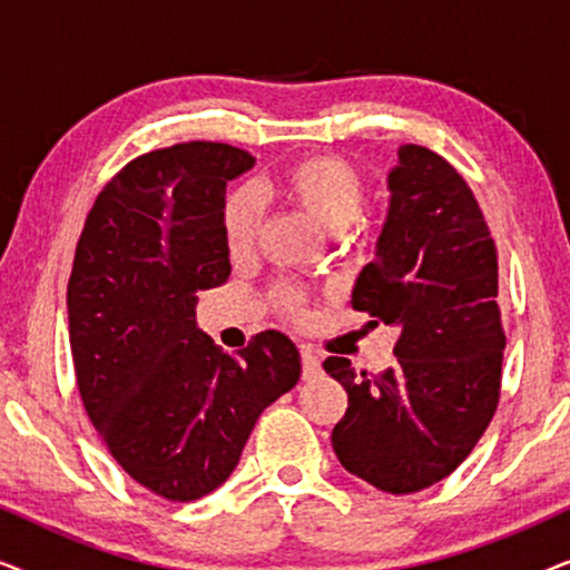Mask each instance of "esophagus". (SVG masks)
I'll list each match as a JSON object with an SVG mask.
<instances>
[{
  "label": "esophagus",
  "instance_id": "1",
  "mask_svg": "<svg viewBox=\"0 0 570 570\" xmlns=\"http://www.w3.org/2000/svg\"><path fill=\"white\" fill-rule=\"evenodd\" d=\"M301 368L303 381H314L322 373V363H318V357L308 347H301Z\"/></svg>",
  "mask_w": 570,
  "mask_h": 570
}]
</instances>
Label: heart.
I'll return each mask as SVG.
<instances>
[{
	"instance_id": "b5f03b06",
	"label": "heart",
	"mask_w": 570,
	"mask_h": 570,
	"mask_svg": "<svg viewBox=\"0 0 570 570\" xmlns=\"http://www.w3.org/2000/svg\"><path fill=\"white\" fill-rule=\"evenodd\" d=\"M267 191L283 205L308 215L324 228H342L357 215L365 197L361 168L337 153H311L287 163L267 184ZM223 240L230 259H244L259 238V213L246 191H233L223 205ZM269 303L291 322H306V298L293 283L269 287Z\"/></svg>"
}]
</instances>
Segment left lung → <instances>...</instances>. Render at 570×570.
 I'll return each mask as SVG.
<instances>
[{
	"label": "left lung",
	"instance_id": "obj_1",
	"mask_svg": "<svg viewBox=\"0 0 570 570\" xmlns=\"http://www.w3.org/2000/svg\"><path fill=\"white\" fill-rule=\"evenodd\" d=\"M392 207L353 291L373 326H394L392 368L357 376L347 357L324 371L347 392L332 446L347 472L407 495L470 456L501 402L505 334L498 252L470 184L439 153L400 147Z\"/></svg>",
	"mask_w": 570,
	"mask_h": 570
}]
</instances>
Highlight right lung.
I'll use <instances>...</instances> for the list:
<instances>
[{"mask_svg": "<svg viewBox=\"0 0 570 570\" xmlns=\"http://www.w3.org/2000/svg\"><path fill=\"white\" fill-rule=\"evenodd\" d=\"M252 166L207 139L139 155L100 189L75 248L67 311L85 412L121 470L168 501L220 488L301 376L283 332L228 355L194 322L197 293L230 275L225 186Z\"/></svg>", "mask_w": 570, "mask_h": 570, "instance_id": "add662e5", "label": "right lung"}]
</instances>
